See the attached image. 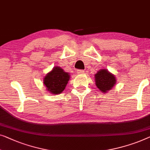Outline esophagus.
Returning <instances> with one entry per match:
<instances>
[{
  "mask_svg": "<svg viewBox=\"0 0 150 150\" xmlns=\"http://www.w3.org/2000/svg\"><path fill=\"white\" fill-rule=\"evenodd\" d=\"M84 70H77V74H83L84 73Z\"/></svg>",
  "mask_w": 150,
  "mask_h": 150,
  "instance_id": "obj_1",
  "label": "esophagus"
}]
</instances>
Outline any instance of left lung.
Wrapping results in <instances>:
<instances>
[{
	"label": "left lung",
	"mask_w": 150,
	"mask_h": 150,
	"mask_svg": "<svg viewBox=\"0 0 150 150\" xmlns=\"http://www.w3.org/2000/svg\"><path fill=\"white\" fill-rule=\"evenodd\" d=\"M95 84L101 92L106 93L111 90L116 82V79L113 74L106 69H101L95 74Z\"/></svg>",
	"instance_id": "left-lung-1"
}]
</instances>
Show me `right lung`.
Segmentation results:
<instances>
[{
	"mask_svg": "<svg viewBox=\"0 0 150 150\" xmlns=\"http://www.w3.org/2000/svg\"><path fill=\"white\" fill-rule=\"evenodd\" d=\"M70 80L68 72H66L59 66L54 67L53 70L45 76L43 83L47 90L52 94H60L65 89Z\"/></svg>",
	"mask_w": 150,
	"mask_h": 150,
	"instance_id": "add662e5",
	"label": "right lung"
}]
</instances>
